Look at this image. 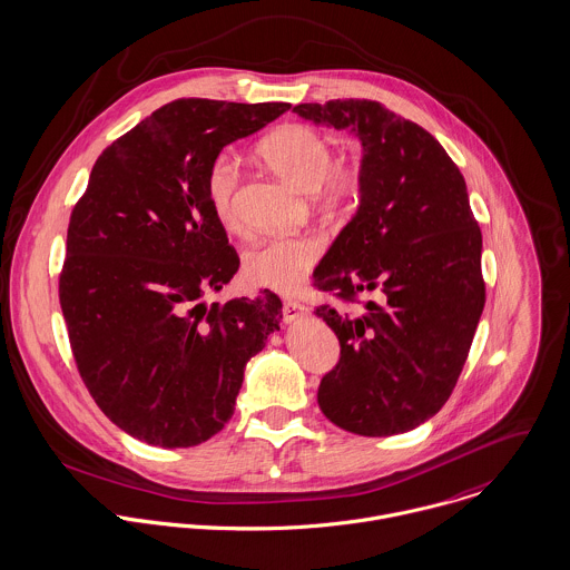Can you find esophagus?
Listing matches in <instances>:
<instances>
[{
	"label": "esophagus",
	"mask_w": 570,
	"mask_h": 570,
	"mask_svg": "<svg viewBox=\"0 0 570 570\" xmlns=\"http://www.w3.org/2000/svg\"><path fill=\"white\" fill-rule=\"evenodd\" d=\"M306 311H308V308H306L302 302H295V299H286L284 306H282V315H284L286 322H295V320L304 317Z\"/></svg>",
	"instance_id": "34e87169"
}]
</instances>
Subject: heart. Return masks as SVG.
<instances>
[{"label": "heart", "mask_w": 570, "mask_h": 570, "mask_svg": "<svg viewBox=\"0 0 570 570\" xmlns=\"http://www.w3.org/2000/svg\"><path fill=\"white\" fill-rule=\"evenodd\" d=\"M257 154L271 169L293 185L315 191L333 212L354 205L363 191V167L354 158H335L333 140L313 125L286 122L266 134ZM239 167L228 154L216 156L205 174V196L216 218L235 225V194ZM322 255L315 235H271L246 248L244 275L264 288L291 293L302 286Z\"/></svg>", "instance_id": "b5f03b06"}]
</instances>
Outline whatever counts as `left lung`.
<instances>
[{"label": "left lung", "mask_w": 570, "mask_h": 570, "mask_svg": "<svg viewBox=\"0 0 570 570\" xmlns=\"http://www.w3.org/2000/svg\"><path fill=\"white\" fill-rule=\"evenodd\" d=\"M293 112L350 127L365 151L361 207L313 282L340 302L315 308L340 340L320 407L358 436L410 432L452 396L487 299L464 178L428 129L379 101Z\"/></svg>", "instance_id": "left-lung-1"}]
</instances>
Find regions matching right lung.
<instances>
[{
	"mask_svg": "<svg viewBox=\"0 0 570 570\" xmlns=\"http://www.w3.org/2000/svg\"><path fill=\"white\" fill-rule=\"evenodd\" d=\"M286 110L171 101L104 149L70 214L59 302L72 356L101 412L138 441L171 450L218 434L246 361L279 328L268 291L203 302L239 266L205 174L228 142Z\"/></svg>",
	"mask_w": 570,
	"mask_h": 570,
	"instance_id": "obj_1",
	"label": "right lung"
}]
</instances>
